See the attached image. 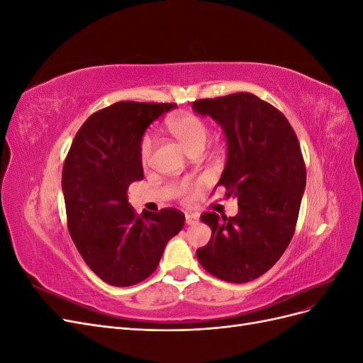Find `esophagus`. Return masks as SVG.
I'll return each mask as SVG.
<instances>
[{
    "label": "esophagus",
    "mask_w": 363,
    "mask_h": 363,
    "mask_svg": "<svg viewBox=\"0 0 363 363\" xmlns=\"http://www.w3.org/2000/svg\"><path fill=\"white\" fill-rule=\"evenodd\" d=\"M184 218H186V224H188V225H194V224L199 223V216L194 215V213H186Z\"/></svg>",
    "instance_id": "1"
}]
</instances>
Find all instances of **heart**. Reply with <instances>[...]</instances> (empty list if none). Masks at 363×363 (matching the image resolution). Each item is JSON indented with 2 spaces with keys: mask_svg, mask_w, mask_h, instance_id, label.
Wrapping results in <instances>:
<instances>
[{
  "mask_svg": "<svg viewBox=\"0 0 363 363\" xmlns=\"http://www.w3.org/2000/svg\"><path fill=\"white\" fill-rule=\"evenodd\" d=\"M167 125H168L169 133L191 152L203 150L208 139V133H211L206 121L200 115L192 113V112L180 113L169 118ZM152 145H155V142H152V138L150 135H145L142 138L140 145H139V156L142 163L150 162ZM203 186H204V180L184 179L174 186V192L184 200H191L192 196L203 188Z\"/></svg>",
  "mask_w": 363,
  "mask_h": 363,
  "instance_id": "heart-1",
  "label": "heart"
}]
</instances>
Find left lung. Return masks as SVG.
<instances>
[{"instance_id": "8db88e82", "label": "left lung", "mask_w": 363, "mask_h": 363, "mask_svg": "<svg viewBox=\"0 0 363 363\" xmlns=\"http://www.w3.org/2000/svg\"><path fill=\"white\" fill-rule=\"evenodd\" d=\"M192 107L224 130L227 163L218 186L239 204L236 216L201 215L212 238L196 257L224 281L256 280L281 257L295 233L306 188L300 142L279 108L248 92L203 98Z\"/></svg>"}]
</instances>
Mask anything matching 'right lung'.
Instances as JSON below:
<instances>
[{
	"label": "right lung",
	"instance_id": "right-lung-1",
	"mask_svg": "<svg viewBox=\"0 0 363 363\" xmlns=\"http://www.w3.org/2000/svg\"><path fill=\"white\" fill-rule=\"evenodd\" d=\"M174 103L119 101L77 131L63 163L69 235L89 267L112 286H133L156 271L168 240L183 228L174 207L138 215L128 186L144 179L139 145L147 127Z\"/></svg>",
	"mask_w": 363,
	"mask_h": 363
}]
</instances>
